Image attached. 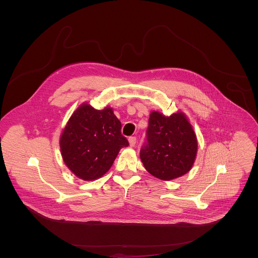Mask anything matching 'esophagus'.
Wrapping results in <instances>:
<instances>
[{
  "instance_id": "esophagus-1",
  "label": "esophagus",
  "mask_w": 258,
  "mask_h": 258,
  "mask_svg": "<svg viewBox=\"0 0 258 258\" xmlns=\"http://www.w3.org/2000/svg\"><path fill=\"white\" fill-rule=\"evenodd\" d=\"M129 143H130V146H131V147H134L135 144H136V137H134V136L130 137V138H129Z\"/></svg>"
}]
</instances>
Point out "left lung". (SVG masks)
Returning a JSON list of instances; mask_svg holds the SVG:
<instances>
[{"mask_svg": "<svg viewBox=\"0 0 258 258\" xmlns=\"http://www.w3.org/2000/svg\"><path fill=\"white\" fill-rule=\"evenodd\" d=\"M197 150L196 134L182 112L169 117L157 111L150 114L140 158L151 175L163 181L183 176L192 167Z\"/></svg>", "mask_w": 258, "mask_h": 258, "instance_id": "1", "label": "left lung"}]
</instances>
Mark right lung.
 Listing matches in <instances>:
<instances>
[{
  "label": "right lung",
  "mask_w": 258,
  "mask_h": 258,
  "mask_svg": "<svg viewBox=\"0 0 258 258\" xmlns=\"http://www.w3.org/2000/svg\"><path fill=\"white\" fill-rule=\"evenodd\" d=\"M121 126L110 107L96 110L83 104L74 111L60 137V150L75 176L91 181L110 169L120 149L129 145Z\"/></svg>",
  "instance_id": "1"
}]
</instances>
